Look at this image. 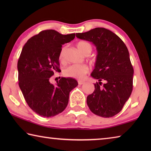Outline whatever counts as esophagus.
Returning a JSON list of instances; mask_svg holds the SVG:
<instances>
[{
    "mask_svg": "<svg viewBox=\"0 0 151 151\" xmlns=\"http://www.w3.org/2000/svg\"><path fill=\"white\" fill-rule=\"evenodd\" d=\"M78 85H83V84L85 83V82H84V81H78Z\"/></svg>",
    "mask_w": 151,
    "mask_h": 151,
    "instance_id": "34e87169",
    "label": "esophagus"
}]
</instances>
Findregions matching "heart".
Returning <instances> with one entry per match:
<instances>
[{
	"mask_svg": "<svg viewBox=\"0 0 151 151\" xmlns=\"http://www.w3.org/2000/svg\"><path fill=\"white\" fill-rule=\"evenodd\" d=\"M76 47H77L79 51L85 55L86 54L90 55L92 52V50H93V47H92L90 43L85 41L78 42L76 44ZM66 49V47H63L61 48L59 55H58V58H59L60 60H63L64 55H65ZM88 70L89 68L86 65L76 64V65H71L65 68V70H64V74L67 77L81 79L84 78L86 74L88 73Z\"/></svg>",
	"mask_w": 151,
	"mask_h": 151,
	"instance_id": "b5f03b06",
	"label": "heart"
}]
</instances>
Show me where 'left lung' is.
<instances>
[{"instance_id":"8db88e82","label":"left lung","mask_w":151,"mask_h":151,"mask_svg":"<svg viewBox=\"0 0 151 151\" xmlns=\"http://www.w3.org/2000/svg\"><path fill=\"white\" fill-rule=\"evenodd\" d=\"M76 36L93 42L97 50L91 75L99 82L94 84L93 93L86 98L87 105L98 116L109 118L116 115L132 91L134 70L127 46L118 36L104 28H95Z\"/></svg>"}]
</instances>
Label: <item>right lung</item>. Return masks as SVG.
<instances>
[{
    "label": "right lung",
    "mask_w": 151,
    "mask_h": 151,
    "mask_svg": "<svg viewBox=\"0 0 151 151\" xmlns=\"http://www.w3.org/2000/svg\"><path fill=\"white\" fill-rule=\"evenodd\" d=\"M75 37V33L63 35L45 30L28 40L22 48L17 64L19 87L30 108L42 117L62 112L70 92L78 85L73 78L61 77L55 85L50 81L60 70L58 55L62 45Z\"/></svg>",
    "instance_id": "add662e5"
}]
</instances>
